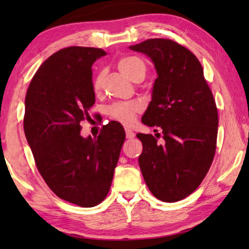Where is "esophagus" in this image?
<instances>
[{
	"label": "esophagus",
	"mask_w": 249,
	"mask_h": 249,
	"mask_svg": "<svg viewBox=\"0 0 249 249\" xmlns=\"http://www.w3.org/2000/svg\"><path fill=\"white\" fill-rule=\"evenodd\" d=\"M125 136H127L128 139H131V138L135 137V132L130 130V129L127 128V129H125Z\"/></svg>",
	"instance_id": "34e87169"
}]
</instances>
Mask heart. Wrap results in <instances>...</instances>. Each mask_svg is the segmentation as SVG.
<instances>
[{
	"label": "heart",
	"instance_id": "heart-1",
	"mask_svg": "<svg viewBox=\"0 0 249 249\" xmlns=\"http://www.w3.org/2000/svg\"><path fill=\"white\" fill-rule=\"evenodd\" d=\"M117 67L120 72L132 80L137 76H145L146 63L145 61L136 55H125L119 59ZM102 84V73H98L94 78L93 88L95 91H98ZM141 104L138 102H124V103H115L107 108V113L112 119L124 124H130L134 121V118L137 112L141 111Z\"/></svg>",
	"mask_w": 249,
	"mask_h": 249
}]
</instances>
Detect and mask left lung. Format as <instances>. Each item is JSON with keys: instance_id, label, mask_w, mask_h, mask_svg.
I'll use <instances>...</instances> for the list:
<instances>
[{"instance_id": "left-lung-1", "label": "left lung", "mask_w": 249, "mask_h": 249, "mask_svg": "<svg viewBox=\"0 0 249 249\" xmlns=\"http://www.w3.org/2000/svg\"><path fill=\"white\" fill-rule=\"evenodd\" d=\"M147 55L158 78L142 122L162 129L138 134V162L148 189L166 203L189 196L205 178L216 148L217 108L202 64L188 49L171 39L152 38L129 46Z\"/></svg>"}]
</instances>
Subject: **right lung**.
Here are the masks:
<instances>
[{
    "instance_id": "obj_1",
    "label": "right lung",
    "mask_w": 249,
    "mask_h": 249,
    "mask_svg": "<svg viewBox=\"0 0 249 249\" xmlns=\"http://www.w3.org/2000/svg\"><path fill=\"white\" fill-rule=\"evenodd\" d=\"M103 50L71 46L44 61L30 81L23 129L37 169L57 197L81 207L110 190L125 132L118 122L84 138L80 122L95 103L91 66Z\"/></svg>"
}]
</instances>
